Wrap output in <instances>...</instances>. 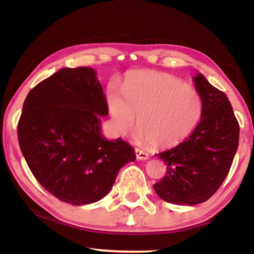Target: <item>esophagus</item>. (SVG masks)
<instances>
[{"mask_svg": "<svg viewBox=\"0 0 254 254\" xmlns=\"http://www.w3.org/2000/svg\"><path fill=\"white\" fill-rule=\"evenodd\" d=\"M135 156H136V159H139V160H147L149 158V154L140 149H135Z\"/></svg>", "mask_w": 254, "mask_h": 254, "instance_id": "34e87169", "label": "esophagus"}]
</instances>
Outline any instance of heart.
Listing matches in <instances>:
<instances>
[{"instance_id": "1", "label": "heart", "mask_w": 254, "mask_h": 254, "mask_svg": "<svg viewBox=\"0 0 254 254\" xmlns=\"http://www.w3.org/2000/svg\"><path fill=\"white\" fill-rule=\"evenodd\" d=\"M122 93L115 89L107 93L115 130L127 135L137 115V137L154 147H174L182 142L194 130L203 112V101L195 88L161 72H131L124 79Z\"/></svg>"}]
</instances>
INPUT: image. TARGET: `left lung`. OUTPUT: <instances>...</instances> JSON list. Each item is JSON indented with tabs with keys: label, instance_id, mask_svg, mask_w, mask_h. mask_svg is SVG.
Listing matches in <instances>:
<instances>
[{
	"label": "left lung",
	"instance_id": "obj_1",
	"mask_svg": "<svg viewBox=\"0 0 254 254\" xmlns=\"http://www.w3.org/2000/svg\"><path fill=\"white\" fill-rule=\"evenodd\" d=\"M194 81L203 101L200 123L186 141L158 153L167 173L153 185L160 198L177 205L210 198L229 174L239 145L240 127L229 98L201 74Z\"/></svg>",
	"mask_w": 254,
	"mask_h": 254
}]
</instances>
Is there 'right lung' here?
Segmentation results:
<instances>
[{
	"label": "right lung",
	"mask_w": 254,
	"mask_h": 254,
	"mask_svg": "<svg viewBox=\"0 0 254 254\" xmlns=\"http://www.w3.org/2000/svg\"><path fill=\"white\" fill-rule=\"evenodd\" d=\"M109 107L96 72L63 68L29 92L18 123L21 152L50 194L71 205L92 204L111 190L120 169L135 160L121 137L106 140Z\"/></svg>",
	"instance_id": "1"
}]
</instances>
